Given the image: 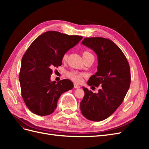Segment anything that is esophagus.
I'll list each match as a JSON object with an SVG mask.
<instances>
[{
  "label": "esophagus",
  "mask_w": 149,
  "mask_h": 149,
  "mask_svg": "<svg viewBox=\"0 0 149 149\" xmlns=\"http://www.w3.org/2000/svg\"><path fill=\"white\" fill-rule=\"evenodd\" d=\"M74 87L76 89H78L80 88V86H79L78 84H76V83H74Z\"/></svg>",
  "instance_id": "obj_1"
}]
</instances>
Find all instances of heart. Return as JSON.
I'll return each mask as SVG.
<instances>
[{
  "mask_svg": "<svg viewBox=\"0 0 149 149\" xmlns=\"http://www.w3.org/2000/svg\"><path fill=\"white\" fill-rule=\"evenodd\" d=\"M89 56H93V54L89 52V51H84L83 53V58H86ZM68 54L67 53H65L63 56V61H66L68 59ZM66 75L71 80H73V81L76 82V83H80L81 81L83 79V77L84 76V74L82 73H80V72H78L77 71H68L66 73Z\"/></svg>",
  "mask_w": 149,
  "mask_h": 149,
  "instance_id": "obj_1",
  "label": "heart"
}]
</instances>
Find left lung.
Wrapping results in <instances>:
<instances>
[{"mask_svg": "<svg viewBox=\"0 0 149 149\" xmlns=\"http://www.w3.org/2000/svg\"><path fill=\"white\" fill-rule=\"evenodd\" d=\"M81 43L97 56V71L89 78L88 84L102 88L93 93L83 87L84 96L80 109L86 118L101 121L109 118L123 102L130 84V70L125 56L109 39L85 38Z\"/></svg>", "mask_w": 149, "mask_h": 149, "instance_id": "obj_1", "label": "left lung"}]
</instances>
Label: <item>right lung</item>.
Returning a JSON list of instances; mask_svg holds the SVG:
<instances>
[{
  "instance_id": "right-lung-1",
  "label": "right lung",
  "mask_w": 149,
  "mask_h": 149,
  "mask_svg": "<svg viewBox=\"0 0 149 149\" xmlns=\"http://www.w3.org/2000/svg\"><path fill=\"white\" fill-rule=\"evenodd\" d=\"M78 35H68L48 31L36 38L22 59L19 81L21 94L28 109L38 116L54 112L60 96L73 88L69 79L51 81L53 67L62 65L63 56L82 40Z\"/></svg>"
}]
</instances>
